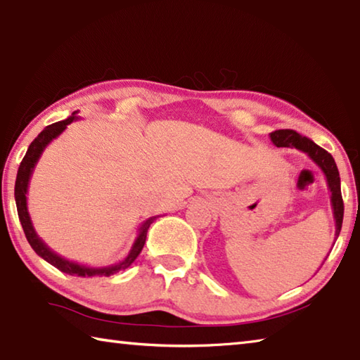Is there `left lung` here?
<instances>
[{
	"mask_svg": "<svg viewBox=\"0 0 360 360\" xmlns=\"http://www.w3.org/2000/svg\"><path fill=\"white\" fill-rule=\"evenodd\" d=\"M270 138L276 148H295L303 152V154H307L321 168V172L324 173L328 191H330V203L335 219V240H337L341 230V224H343L345 206L343 198H341L340 173L333 157L326 149H322L318 144L313 143L311 139L298 135L294 130H276L270 133Z\"/></svg>",
	"mask_w": 360,
	"mask_h": 360,
	"instance_id": "obj_1",
	"label": "left lung"
}]
</instances>
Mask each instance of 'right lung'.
Returning a JSON list of instances; mask_svg holds the SVG:
<instances>
[{
	"label": "right lung",
	"instance_id": "add662e5",
	"mask_svg": "<svg viewBox=\"0 0 360 360\" xmlns=\"http://www.w3.org/2000/svg\"><path fill=\"white\" fill-rule=\"evenodd\" d=\"M77 111L72 112L68 119H65L62 122H56V124L47 125L44 130H42L38 136L34 138V141L28 146V150L25 157L19 167V172H17V179H15V188H14V197H15V205H17V212H19V219L22 224V229L25 231V236L30 243V246L33 248V251L39 255V257L44 259L49 264L58 268L60 271L66 273V275L71 276H82V278H89V276H111L114 273H117L120 270H125L129 268L135 259L141 252V249L146 243V235H148V230L150 227V224L155 221L154 217H149L148 221H144L141 224V227L138 230V236L135 243L131 245L130 252L127 254V257L124 260H120L119 264H112L108 266H87L82 264H77V262H72L58 255L56 251H52L44 241H42L36 230L33 227L32 217H30L28 212V205H27V193H28V184L30 179H32V174L34 172L36 163H38L39 157L44 149L47 148L51 141H53L57 136H60L63 133V130L68 127L71 122L77 120Z\"/></svg>",
	"mask_w": 360,
	"mask_h": 360
}]
</instances>
